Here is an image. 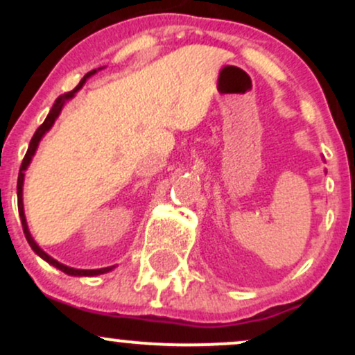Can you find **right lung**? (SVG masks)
I'll list each match as a JSON object with an SVG mask.
<instances>
[{"instance_id":"1","label":"right lung","mask_w":355,"mask_h":355,"mask_svg":"<svg viewBox=\"0 0 355 355\" xmlns=\"http://www.w3.org/2000/svg\"><path fill=\"white\" fill-rule=\"evenodd\" d=\"M103 68H105V67H101V68H98V70H103ZM98 70H92V71H88L87 75L83 76V80H81L80 83H78V87H76L75 89H71V92L64 93V95L58 96V98L55 100V103H53V107H51V110H50V113H48V116L44 118L43 125L40 126L38 130H36L35 135H33V138H31L30 146H28V152H26V155H24V158H23L21 168H19L18 185H16V193H18V211H19V218H21V225H23L24 237H26L28 243H30V247L33 248V252H35L36 255L42 257L43 260H46V262L50 263V266L56 267V268H58V270L64 272V274H68V275H73V277H95V275L107 274V272L113 270V268H115V266H113V267H105V268H95V270H83V268H73V267L64 266V263H61V262H58V260H55V259H53V257L48 255L46 252H44L43 248L40 247L38 243L35 242V239L31 237V232H30V229H28L26 217H24V209H23V183H24V172H26V168H28V166H30L31 160H33V157H35L36 150H38L40 141H42V138H43L44 135H46L48 132H50L51 126L55 125L56 118L60 116V113H61V110H63L64 103H67V101H70V100L73 98V96L76 95V92H80V89L83 88V85L87 83V80L89 78V76L95 75V73L98 71Z\"/></svg>"}]
</instances>
